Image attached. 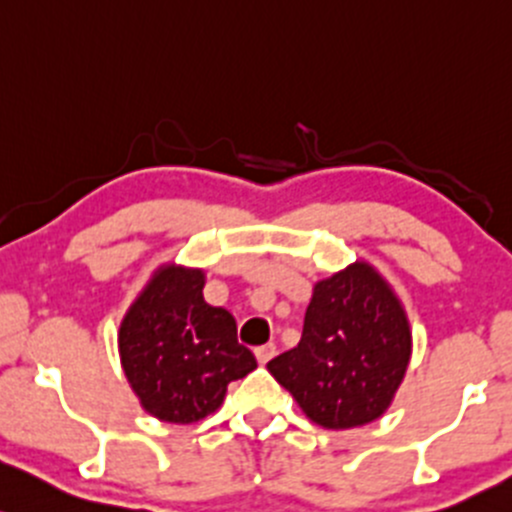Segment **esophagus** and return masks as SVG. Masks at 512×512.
Listing matches in <instances>:
<instances>
[{
  "instance_id": "obj_1",
  "label": "esophagus",
  "mask_w": 512,
  "mask_h": 512,
  "mask_svg": "<svg viewBox=\"0 0 512 512\" xmlns=\"http://www.w3.org/2000/svg\"><path fill=\"white\" fill-rule=\"evenodd\" d=\"M274 351H277V346H274V343H265V346L255 348V355H257V360H260V365H265L267 360L274 355Z\"/></svg>"
}]
</instances>
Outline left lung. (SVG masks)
Masks as SVG:
<instances>
[{"instance_id": "1", "label": "left lung", "mask_w": 512, "mask_h": 512, "mask_svg": "<svg viewBox=\"0 0 512 512\" xmlns=\"http://www.w3.org/2000/svg\"><path fill=\"white\" fill-rule=\"evenodd\" d=\"M412 358L407 311L370 262L319 279L301 341L267 363L301 412L324 429H353L387 412Z\"/></svg>"}]
</instances>
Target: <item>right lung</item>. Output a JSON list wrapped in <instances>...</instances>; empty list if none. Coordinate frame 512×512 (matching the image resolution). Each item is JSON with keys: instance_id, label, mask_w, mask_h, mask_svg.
I'll return each instance as SVG.
<instances>
[{"instance_id": "add662e5", "label": "right lung", "mask_w": 512, "mask_h": 512, "mask_svg": "<svg viewBox=\"0 0 512 512\" xmlns=\"http://www.w3.org/2000/svg\"><path fill=\"white\" fill-rule=\"evenodd\" d=\"M206 272L166 262L132 301L117 333L122 370L144 412L191 424L223 405L233 380L257 368L223 306L203 299Z\"/></svg>"}]
</instances>
